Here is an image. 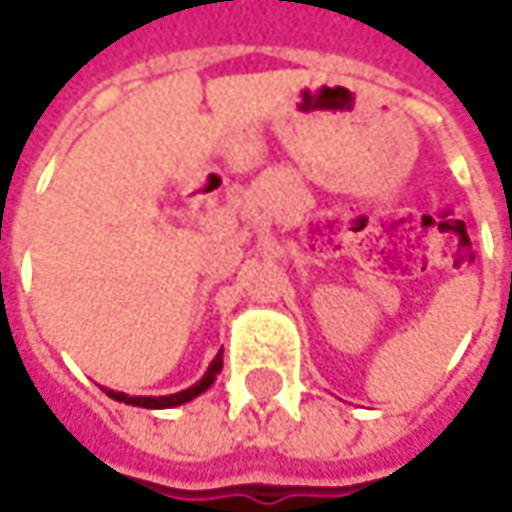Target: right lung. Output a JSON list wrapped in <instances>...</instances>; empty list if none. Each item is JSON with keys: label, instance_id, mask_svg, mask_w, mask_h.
Returning a JSON list of instances; mask_svg holds the SVG:
<instances>
[{"label": "right lung", "instance_id": "right-lung-1", "mask_svg": "<svg viewBox=\"0 0 512 512\" xmlns=\"http://www.w3.org/2000/svg\"><path fill=\"white\" fill-rule=\"evenodd\" d=\"M219 370H222V353L210 361L207 373H204L195 385H189V388H183V391H177V394H165V397H130V394H124V391H112V388H103V391H106L112 400L127 403V406H142V409H174V406H183V403L195 400L198 394H204V391L216 382Z\"/></svg>", "mask_w": 512, "mask_h": 512}]
</instances>
